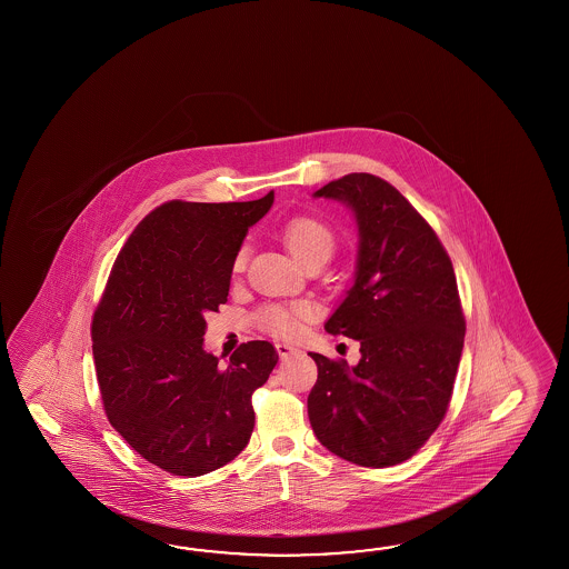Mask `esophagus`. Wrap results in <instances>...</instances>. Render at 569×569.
<instances>
[{"instance_id":"1","label":"esophagus","mask_w":569,"mask_h":569,"mask_svg":"<svg viewBox=\"0 0 569 569\" xmlns=\"http://www.w3.org/2000/svg\"><path fill=\"white\" fill-rule=\"evenodd\" d=\"M277 351H279L280 360H289L290 356L299 353V350H297L295 346L284 343V341H279V343H277Z\"/></svg>"}]
</instances>
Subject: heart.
<instances>
[{"label": "heart", "mask_w": 569, "mask_h": 569, "mask_svg": "<svg viewBox=\"0 0 569 569\" xmlns=\"http://www.w3.org/2000/svg\"><path fill=\"white\" fill-rule=\"evenodd\" d=\"M284 243H287L290 254L295 256L301 264H307L315 258L329 260V256L336 248V236L321 219L301 216V218L290 219L287 223ZM243 262H246V248H240L233 256L231 270L240 272ZM309 319H311V307L305 302L290 305V307L270 305L258 315L260 326L279 338H297L305 327V321H309Z\"/></svg>", "instance_id": "heart-1"}]
</instances>
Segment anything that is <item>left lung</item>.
I'll return each mask as SVG.
<instances>
[{"label":"left lung","instance_id":"left-lung-1","mask_svg":"<svg viewBox=\"0 0 569 569\" xmlns=\"http://www.w3.org/2000/svg\"><path fill=\"white\" fill-rule=\"evenodd\" d=\"M313 197L350 209L358 226L353 284L327 319L360 341V362L311 351L309 421L323 448L366 468L409 460L448 411L466 321L448 252L402 194L368 172L327 182Z\"/></svg>","mask_w":569,"mask_h":569}]
</instances>
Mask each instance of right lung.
<instances>
[{"instance_id":"right-lung-1","label":"right lung","mask_w":569,"mask_h":569,"mask_svg":"<svg viewBox=\"0 0 569 569\" xmlns=\"http://www.w3.org/2000/svg\"><path fill=\"white\" fill-rule=\"evenodd\" d=\"M274 191L243 203L169 201L123 243L93 315V360L109 423L174 476L213 472L254 429L252 392L279 362L248 341L226 366L203 346L206 313L228 301L233 256Z\"/></svg>"}]
</instances>
